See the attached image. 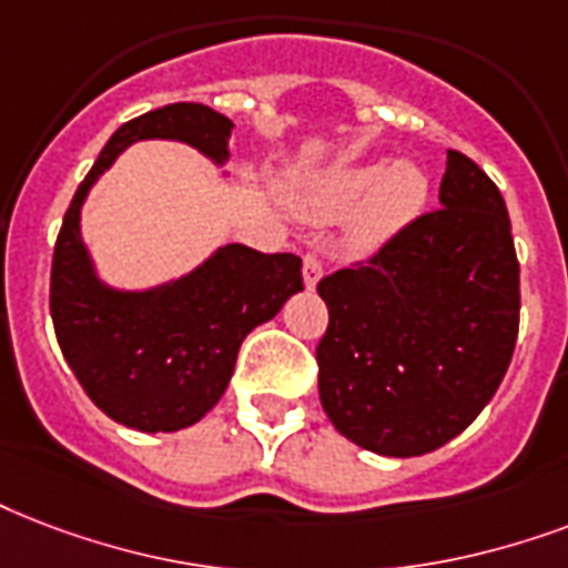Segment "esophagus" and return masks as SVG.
<instances>
[{
	"mask_svg": "<svg viewBox=\"0 0 568 568\" xmlns=\"http://www.w3.org/2000/svg\"><path fill=\"white\" fill-rule=\"evenodd\" d=\"M322 274H324L322 262H318L315 255H306V258H303V285L313 292L315 285H318V280H322Z\"/></svg>",
	"mask_w": 568,
	"mask_h": 568,
	"instance_id": "esophagus-1",
	"label": "esophagus"
}]
</instances>
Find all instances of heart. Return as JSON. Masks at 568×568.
I'll list each match as a JSON object with an SVG mask.
<instances>
[{"instance_id":"1","label":"heart","mask_w":568,"mask_h":568,"mask_svg":"<svg viewBox=\"0 0 568 568\" xmlns=\"http://www.w3.org/2000/svg\"><path fill=\"white\" fill-rule=\"evenodd\" d=\"M428 199L426 172L410 160H348L306 175L292 187V205L313 223L345 220V246L372 255L414 223Z\"/></svg>"}]
</instances>
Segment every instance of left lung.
Listing matches in <instances>:
<instances>
[{
    "label": "left lung",
    "instance_id": "obj_1",
    "mask_svg": "<svg viewBox=\"0 0 568 568\" xmlns=\"http://www.w3.org/2000/svg\"><path fill=\"white\" fill-rule=\"evenodd\" d=\"M438 199L369 265L318 283L331 313L315 352L322 408L378 456H426L462 435L513 361L521 294L504 196L447 151Z\"/></svg>",
    "mask_w": 568,
    "mask_h": 568
}]
</instances>
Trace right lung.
I'll return each mask as SVG.
<instances>
[{"label": "right lung", "mask_w": 568, "mask_h": 568, "mask_svg": "<svg viewBox=\"0 0 568 568\" xmlns=\"http://www.w3.org/2000/svg\"><path fill=\"white\" fill-rule=\"evenodd\" d=\"M232 128V119L202 103H169L121 124L77 190L55 241L50 313L59 348L89 399L136 432H179L214 408L246 333L303 292L301 258L226 244L190 274L119 288L103 280L82 241V205L133 142H184L223 169Z\"/></svg>", "instance_id": "add662e5"}]
</instances>
